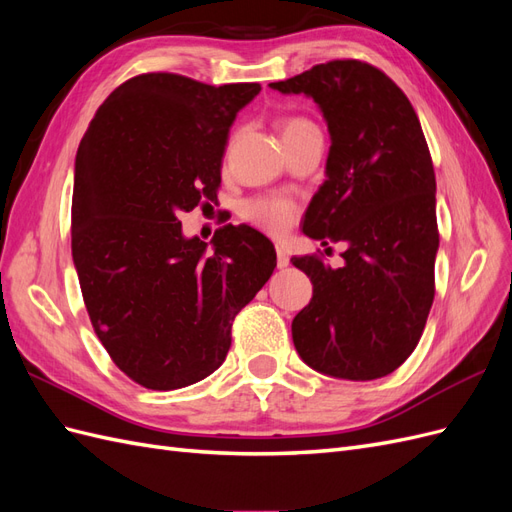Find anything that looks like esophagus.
Segmentation results:
<instances>
[{"mask_svg": "<svg viewBox=\"0 0 512 512\" xmlns=\"http://www.w3.org/2000/svg\"><path fill=\"white\" fill-rule=\"evenodd\" d=\"M275 252H277V269H286L290 265V258H288L286 250L282 245H277Z\"/></svg>", "mask_w": 512, "mask_h": 512, "instance_id": "34e87169", "label": "esophagus"}]
</instances>
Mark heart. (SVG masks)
<instances>
[{"label":"heart","mask_w":512,"mask_h":512,"mask_svg":"<svg viewBox=\"0 0 512 512\" xmlns=\"http://www.w3.org/2000/svg\"><path fill=\"white\" fill-rule=\"evenodd\" d=\"M309 128L316 126L307 117L294 115L284 121V136ZM294 215H297V207H294L292 200L284 196H256L252 200H247L243 207V218L258 226L260 230L269 232L273 237L286 235L290 226L294 224Z\"/></svg>","instance_id":"obj_1"}]
</instances>
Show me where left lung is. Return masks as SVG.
<instances>
[{"mask_svg":"<svg viewBox=\"0 0 512 512\" xmlns=\"http://www.w3.org/2000/svg\"><path fill=\"white\" fill-rule=\"evenodd\" d=\"M271 87L322 108L333 143L303 232L346 243L339 269L322 254L292 258L314 286L292 320L294 348L322 374L382 378L414 352L436 294V175L421 121L395 81L361 59H333Z\"/></svg>","mask_w":512,"mask_h":512,"instance_id":"1","label":"left lung"}]
</instances>
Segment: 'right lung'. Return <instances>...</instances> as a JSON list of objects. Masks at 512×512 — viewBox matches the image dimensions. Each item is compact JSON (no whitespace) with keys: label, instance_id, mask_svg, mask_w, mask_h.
Wrapping results in <instances>:
<instances>
[{"label":"right lung","instance_id":"1","mask_svg":"<svg viewBox=\"0 0 512 512\" xmlns=\"http://www.w3.org/2000/svg\"><path fill=\"white\" fill-rule=\"evenodd\" d=\"M258 91L138 74L102 102L76 151L72 258L83 301L108 356L145 389L213 374L235 316L277 265L273 243L250 226L215 230L207 252L179 222L218 200L230 126Z\"/></svg>","mask_w":512,"mask_h":512}]
</instances>
